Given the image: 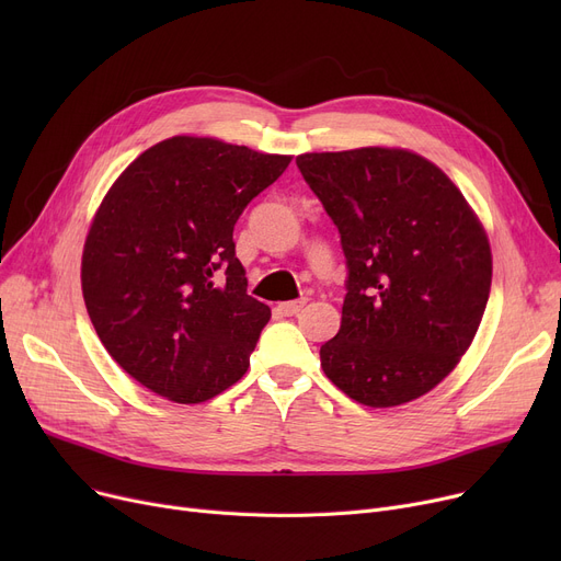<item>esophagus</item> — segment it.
<instances>
[{
    "mask_svg": "<svg viewBox=\"0 0 561 561\" xmlns=\"http://www.w3.org/2000/svg\"><path fill=\"white\" fill-rule=\"evenodd\" d=\"M305 305H307V300H305V298H300V300H290V302H279V305H277V311H279L282 316H296Z\"/></svg>",
    "mask_w": 561,
    "mask_h": 561,
    "instance_id": "34e87169",
    "label": "esophagus"
}]
</instances>
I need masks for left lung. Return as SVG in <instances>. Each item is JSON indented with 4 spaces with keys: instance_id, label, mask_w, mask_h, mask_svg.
<instances>
[{
    "instance_id": "left-lung-1",
    "label": "left lung",
    "mask_w": 561,
    "mask_h": 561,
    "mask_svg": "<svg viewBox=\"0 0 561 561\" xmlns=\"http://www.w3.org/2000/svg\"><path fill=\"white\" fill-rule=\"evenodd\" d=\"M296 163L347 265L322 370L366 407L425 396L459 364L486 309L493 265L482 222L444 170L409 150L359 147Z\"/></svg>"
}]
</instances>
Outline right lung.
I'll return each instance as SVG.
<instances>
[{
    "instance_id": "1",
    "label": "right lung",
    "mask_w": 561,
    "mask_h": 561,
    "mask_svg": "<svg viewBox=\"0 0 561 561\" xmlns=\"http://www.w3.org/2000/svg\"><path fill=\"white\" fill-rule=\"evenodd\" d=\"M288 163L172 136L102 199L81 256L83 302L108 355L145 389L197 404L245 375L271 309L248 296L233 225Z\"/></svg>"
}]
</instances>
